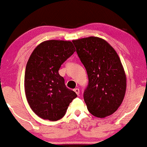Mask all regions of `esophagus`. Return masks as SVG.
Segmentation results:
<instances>
[{
    "mask_svg": "<svg viewBox=\"0 0 147 147\" xmlns=\"http://www.w3.org/2000/svg\"><path fill=\"white\" fill-rule=\"evenodd\" d=\"M74 91H75V93H76L78 95H80V89H79V88H75V89H74Z\"/></svg>",
    "mask_w": 147,
    "mask_h": 147,
    "instance_id": "34e87169",
    "label": "esophagus"
}]
</instances>
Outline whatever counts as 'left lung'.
<instances>
[{"label": "left lung", "mask_w": 147, "mask_h": 147, "mask_svg": "<svg viewBox=\"0 0 147 147\" xmlns=\"http://www.w3.org/2000/svg\"><path fill=\"white\" fill-rule=\"evenodd\" d=\"M87 71L88 84L84 99L91 115L105 118L117 110L125 95L124 68L115 50L106 40L88 37L73 40Z\"/></svg>", "instance_id": "8db88e82"}]
</instances>
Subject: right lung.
<instances>
[{
    "label": "right lung",
    "instance_id": "right-lung-1",
    "mask_svg": "<svg viewBox=\"0 0 147 147\" xmlns=\"http://www.w3.org/2000/svg\"><path fill=\"white\" fill-rule=\"evenodd\" d=\"M76 51L70 41L48 40L35 48L27 62L24 90L32 111L41 119H62L76 93L59 75L61 65Z\"/></svg>",
    "mask_w": 147,
    "mask_h": 147
}]
</instances>
